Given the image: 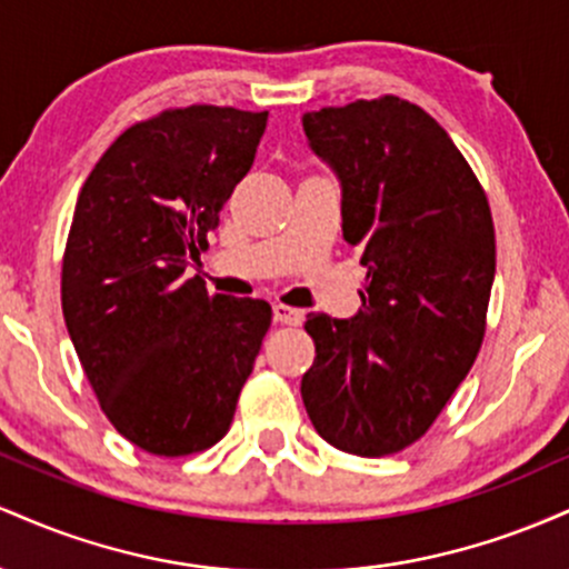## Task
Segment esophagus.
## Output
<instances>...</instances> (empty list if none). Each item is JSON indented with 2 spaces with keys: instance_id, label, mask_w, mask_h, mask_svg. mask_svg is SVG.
I'll return each instance as SVG.
<instances>
[{
  "instance_id": "obj_1",
  "label": "esophagus",
  "mask_w": 569,
  "mask_h": 569,
  "mask_svg": "<svg viewBox=\"0 0 569 569\" xmlns=\"http://www.w3.org/2000/svg\"><path fill=\"white\" fill-rule=\"evenodd\" d=\"M272 312H276V321L283 326H299L305 321V312L297 310V307H289V305H276L272 307Z\"/></svg>"
}]
</instances>
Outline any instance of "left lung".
<instances>
[{
  "label": "left lung",
  "instance_id": "1",
  "mask_svg": "<svg viewBox=\"0 0 569 569\" xmlns=\"http://www.w3.org/2000/svg\"><path fill=\"white\" fill-rule=\"evenodd\" d=\"M302 126L342 181V234L367 267L356 318L307 316L316 361L302 377L305 409L342 452H401L433 426L485 342L487 192L447 130L398 96L323 107Z\"/></svg>",
  "mask_w": 569,
  "mask_h": 569
}]
</instances>
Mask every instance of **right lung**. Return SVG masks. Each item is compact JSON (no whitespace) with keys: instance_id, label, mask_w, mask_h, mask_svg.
I'll list each match as a JSON object with an SVG mask.
<instances>
[{"instance_id":"1","label":"right lung","mask_w":569,"mask_h":569,"mask_svg":"<svg viewBox=\"0 0 569 569\" xmlns=\"http://www.w3.org/2000/svg\"><path fill=\"white\" fill-rule=\"evenodd\" d=\"M267 112L162 109L112 141L80 189L61 307L84 377L120 436L158 457L230 430L272 310L208 293L189 262L251 171Z\"/></svg>"}]
</instances>
